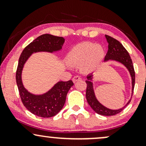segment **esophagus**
Instances as JSON below:
<instances>
[{
  "mask_svg": "<svg viewBox=\"0 0 146 146\" xmlns=\"http://www.w3.org/2000/svg\"><path fill=\"white\" fill-rule=\"evenodd\" d=\"M81 80V78H80V76H78V75H76V76H74L73 78V79H72V80H73V82H76L77 81H79V80Z\"/></svg>",
  "mask_w": 146,
  "mask_h": 146,
  "instance_id": "1",
  "label": "esophagus"
}]
</instances>
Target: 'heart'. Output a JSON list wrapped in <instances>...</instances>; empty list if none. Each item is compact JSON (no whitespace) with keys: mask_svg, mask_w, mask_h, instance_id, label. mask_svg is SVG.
Returning a JSON list of instances; mask_svg holds the SVG:
<instances>
[{"mask_svg":"<svg viewBox=\"0 0 146 146\" xmlns=\"http://www.w3.org/2000/svg\"><path fill=\"white\" fill-rule=\"evenodd\" d=\"M105 51L101 45L92 42L77 44L68 52L66 62L71 66H81L83 71L94 69L104 58Z\"/></svg>","mask_w":146,"mask_h":146,"instance_id":"b5f03b06","label":"heart"}]
</instances>
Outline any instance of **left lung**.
I'll return each mask as SVG.
<instances>
[{"instance_id":"8db88e82","label":"left lung","mask_w":146,"mask_h":146,"mask_svg":"<svg viewBox=\"0 0 146 146\" xmlns=\"http://www.w3.org/2000/svg\"><path fill=\"white\" fill-rule=\"evenodd\" d=\"M106 38L108 43V49L104 61L108 60H115V61L120 62L123 64L130 73V76L132 78V95L133 93L134 87H135V73L134 70L133 64L132 60L130 58V55L127 50L123 47V46L118 40L115 38H112L109 36L106 35ZM93 74H89L87 75L86 83L87 84L86 91V98L88 104L91 107L95 113L99 115H104V116H112V115H117L122 111L126 107V106L131 101V99L128 102V103L124 106L118 110H111L106 108L103 106L101 103H100L96 97H95L94 89H93V84L92 82L93 80Z\"/></svg>"}]
</instances>
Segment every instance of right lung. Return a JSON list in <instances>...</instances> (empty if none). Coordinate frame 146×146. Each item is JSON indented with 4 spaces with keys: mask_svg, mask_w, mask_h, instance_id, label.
Segmentation results:
<instances>
[{
    "mask_svg": "<svg viewBox=\"0 0 146 146\" xmlns=\"http://www.w3.org/2000/svg\"><path fill=\"white\" fill-rule=\"evenodd\" d=\"M64 42V39L62 37L43 34L24 48L18 60L16 80L22 102L27 109L38 117H51L59 113L64 105L66 95L73 85V82L71 80L58 82L46 93L33 95L23 86L22 82L23 66L32 53L41 51L53 53L60 51Z\"/></svg>",
    "mask_w": 146,
    "mask_h": 146,
    "instance_id": "1",
    "label": "right lung"
}]
</instances>
